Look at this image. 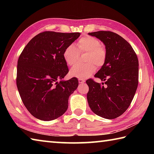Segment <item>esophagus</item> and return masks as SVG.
<instances>
[{"label": "esophagus", "instance_id": "obj_1", "mask_svg": "<svg viewBox=\"0 0 154 154\" xmlns=\"http://www.w3.org/2000/svg\"><path fill=\"white\" fill-rule=\"evenodd\" d=\"M78 81H79V83H85V79H78Z\"/></svg>", "mask_w": 154, "mask_h": 154}]
</instances>
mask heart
<instances>
[{
	"instance_id": "b5f03b06",
	"label": "heart",
	"mask_w": 154,
	"mask_h": 154,
	"mask_svg": "<svg viewBox=\"0 0 154 154\" xmlns=\"http://www.w3.org/2000/svg\"><path fill=\"white\" fill-rule=\"evenodd\" d=\"M79 52H87L84 65H76L70 71L72 77L79 79H85L92 75L96 71V65L98 67L104 65L106 58V49L100 45L97 38L87 36L80 38L77 43V48L73 45H70L64 51V58L69 66H73L79 57Z\"/></svg>"
}]
</instances>
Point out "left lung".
<instances>
[{"label": "left lung", "instance_id": "left-lung-1", "mask_svg": "<svg viewBox=\"0 0 154 154\" xmlns=\"http://www.w3.org/2000/svg\"><path fill=\"white\" fill-rule=\"evenodd\" d=\"M88 35L103 43L106 58L94 75L105 83L86 81L88 102L97 116L115 119L127 110L134 98L139 83V60L130 43L118 34L98 31Z\"/></svg>", "mask_w": 154, "mask_h": 154}]
</instances>
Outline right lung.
I'll return each mask as SVG.
<instances>
[{"mask_svg":"<svg viewBox=\"0 0 154 154\" xmlns=\"http://www.w3.org/2000/svg\"><path fill=\"white\" fill-rule=\"evenodd\" d=\"M79 32L39 33L23 49L17 61L16 83L26 108L40 120L51 121L66 111L69 98L79 85L69 72L64 51Z\"/></svg>","mask_w":154,"mask_h":154,"instance_id":"obj_1","label":"right lung"}]
</instances>
